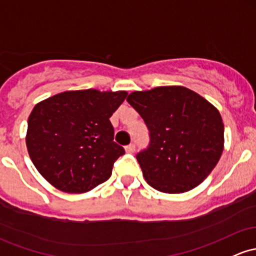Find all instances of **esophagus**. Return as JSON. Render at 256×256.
Here are the masks:
<instances>
[{
  "instance_id": "1",
  "label": "esophagus",
  "mask_w": 256,
  "mask_h": 256,
  "mask_svg": "<svg viewBox=\"0 0 256 256\" xmlns=\"http://www.w3.org/2000/svg\"><path fill=\"white\" fill-rule=\"evenodd\" d=\"M125 150H126V153H134V152L136 150V146H134V143H131V144L126 146Z\"/></svg>"
}]
</instances>
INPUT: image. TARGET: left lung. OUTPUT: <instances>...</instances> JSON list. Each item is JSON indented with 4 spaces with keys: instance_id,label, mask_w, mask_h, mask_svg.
<instances>
[{
    "instance_id": "left-lung-1",
    "label": "left lung",
    "mask_w": 256,
    "mask_h": 256,
    "mask_svg": "<svg viewBox=\"0 0 256 256\" xmlns=\"http://www.w3.org/2000/svg\"><path fill=\"white\" fill-rule=\"evenodd\" d=\"M126 100L150 130V147L136 156L148 184L164 193H184L200 184L224 150L218 109L184 86L134 91Z\"/></svg>"
}]
</instances>
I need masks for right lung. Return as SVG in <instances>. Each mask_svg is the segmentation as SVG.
Returning <instances> with one entry per match:
<instances>
[{"mask_svg":"<svg viewBox=\"0 0 256 256\" xmlns=\"http://www.w3.org/2000/svg\"><path fill=\"white\" fill-rule=\"evenodd\" d=\"M126 91L78 90L41 100L28 119V153L38 172L66 193H85L112 175L125 154L114 142L109 118L125 100Z\"/></svg>","mask_w":256,"mask_h":256,"instance_id":"1","label":"right lung"}]
</instances>
